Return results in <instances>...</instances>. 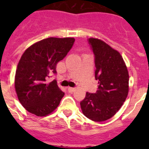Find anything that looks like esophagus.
<instances>
[{"mask_svg": "<svg viewBox=\"0 0 149 149\" xmlns=\"http://www.w3.org/2000/svg\"><path fill=\"white\" fill-rule=\"evenodd\" d=\"M74 90H75V88H73V87H68V93H73V92H74Z\"/></svg>", "mask_w": 149, "mask_h": 149, "instance_id": "34e87169", "label": "esophagus"}]
</instances>
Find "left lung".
Wrapping results in <instances>:
<instances>
[{
	"mask_svg": "<svg viewBox=\"0 0 149 149\" xmlns=\"http://www.w3.org/2000/svg\"><path fill=\"white\" fill-rule=\"evenodd\" d=\"M87 41L94 54L95 78L98 86L95 93H86L80 104L88 119L103 122L113 116L125 101L128 72L118 51L100 39L90 38Z\"/></svg>",
	"mask_w": 149,
	"mask_h": 149,
	"instance_id": "1",
	"label": "left lung"
}]
</instances>
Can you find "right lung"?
<instances>
[{
  "mask_svg": "<svg viewBox=\"0 0 149 149\" xmlns=\"http://www.w3.org/2000/svg\"><path fill=\"white\" fill-rule=\"evenodd\" d=\"M74 38L50 37L27 48L17 66L15 88L20 103L28 112L45 116L60 104L65 93L56 80L46 83L51 73L56 74V64L69 52Z\"/></svg>",
  "mask_w": 149,
  "mask_h": 149,
  "instance_id": "obj_1",
  "label": "right lung"
}]
</instances>
